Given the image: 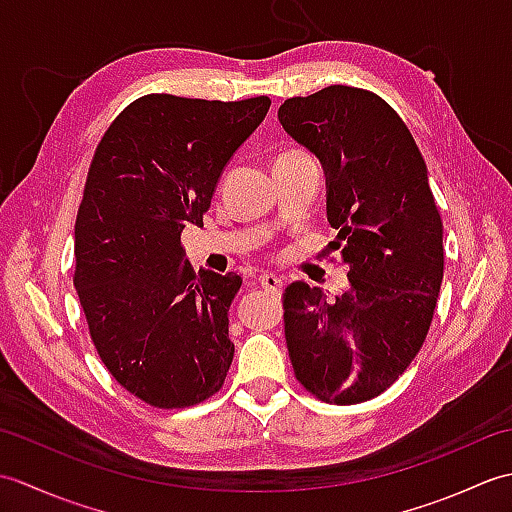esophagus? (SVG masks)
Returning a JSON list of instances; mask_svg holds the SVG:
<instances>
[{
  "label": "esophagus",
  "mask_w": 512,
  "mask_h": 512,
  "mask_svg": "<svg viewBox=\"0 0 512 512\" xmlns=\"http://www.w3.org/2000/svg\"><path fill=\"white\" fill-rule=\"evenodd\" d=\"M259 286H262L268 292H273V295H279L281 288H284V281H281V277H275L270 273H262V275H259Z\"/></svg>",
  "instance_id": "34e87169"
}]
</instances>
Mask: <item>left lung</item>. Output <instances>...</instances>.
Instances as JSON below:
<instances>
[{"mask_svg": "<svg viewBox=\"0 0 512 512\" xmlns=\"http://www.w3.org/2000/svg\"><path fill=\"white\" fill-rule=\"evenodd\" d=\"M290 138L319 158L325 211L350 288L328 301L284 292L292 369L310 394L356 405L383 394L427 339L444 270L442 220L407 125L380 96L330 85L279 107Z\"/></svg>", "mask_w": 512, "mask_h": 512, "instance_id": "obj_1", "label": "left lung"}]
</instances>
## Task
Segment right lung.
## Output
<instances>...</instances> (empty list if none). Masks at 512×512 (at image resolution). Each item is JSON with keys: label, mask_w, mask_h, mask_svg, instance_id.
Masks as SVG:
<instances>
[{"label": "right lung", "mask_w": 512, "mask_h": 512, "mask_svg": "<svg viewBox=\"0 0 512 512\" xmlns=\"http://www.w3.org/2000/svg\"><path fill=\"white\" fill-rule=\"evenodd\" d=\"M268 96L222 103L149 94L127 105L94 151L74 226V288L101 361L160 409L198 405L224 385L235 345V273L184 259L224 167L255 132Z\"/></svg>", "instance_id": "right-lung-1"}]
</instances>
